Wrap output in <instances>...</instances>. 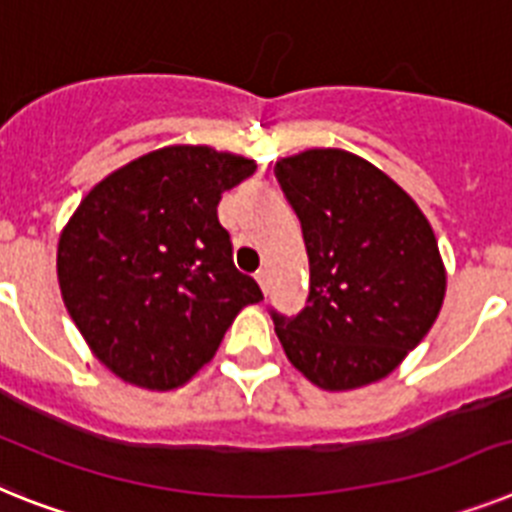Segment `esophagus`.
<instances>
[{
    "label": "esophagus",
    "mask_w": 512,
    "mask_h": 512,
    "mask_svg": "<svg viewBox=\"0 0 512 512\" xmlns=\"http://www.w3.org/2000/svg\"><path fill=\"white\" fill-rule=\"evenodd\" d=\"M255 278H257V283L263 286L265 294H268V289H270V273H268V270H257Z\"/></svg>",
    "instance_id": "34e87169"
}]
</instances>
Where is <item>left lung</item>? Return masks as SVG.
Segmentation results:
<instances>
[{
  "instance_id": "8db88e82",
  "label": "left lung",
  "mask_w": 512,
  "mask_h": 512,
  "mask_svg": "<svg viewBox=\"0 0 512 512\" xmlns=\"http://www.w3.org/2000/svg\"><path fill=\"white\" fill-rule=\"evenodd\" d=\"M276 179L309 257L307 307L291 317L270 309L283 351L322 390L382 380L442 307L435 231L390 176L346 150L283 158Z\"/></svg>"
}]
</instances>
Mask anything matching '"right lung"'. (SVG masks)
<instances>
[{
	"mask_svg": "<svg viewBox=\"0 0 512 512\" xmlns=\"http://www.w3.org/2000/svg\"><path fill=\"white\" fill-rule=\"evenodd\" d=\"M255 161L208 145L153 150L85 195L57 255L59 289L98 362L148 390L208 364L236 312L263 299L218 221Z\"/></svg>",
	"mask_w": 512,
	"mask_h": 512,
	"instance_id": "1",
	"label": "right lung"
}]
</instances>
